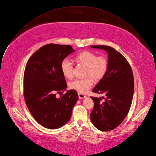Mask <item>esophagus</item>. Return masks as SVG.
Masks as SVG:
<instances>
[{
  "mask_svg": "<svg viewBox=\"0 0 156 156\" xmlns=\"http://www.w3.org/2000/svg\"><path fill=\"white\" fill-rule=\"evenodd\" d=\"M78 95H79V98L80 99H83V98H84L86 97V96H85V94H82V93H78Z\"/></svg>",
  "mask_w": 156,
  "mask_h": 156,
  "instance_id": "34e87169",
  "label": "esophagus"
}]
</instances>
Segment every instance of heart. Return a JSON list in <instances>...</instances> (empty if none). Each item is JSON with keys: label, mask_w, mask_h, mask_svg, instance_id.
<instances>
[{"label": "heart", "mask_w": 156, "mask_h": 156, "mask_svg": "<svg viewBox=\"0 0 156 156\" xmlns=\"http://www.w3.org/2000/svg\"><path fill=\"white\" fill-rule=\"evenodd\" d=\"M77 63L87 66L86 76H91L95 80L102 79L107 73L108 69V60L104 55H97L90 51H83L74 58ZM60 69L65 77L70 79L73 76V65L67 58L63 59L60 64ZM91 77L83 79H75L69 83L71 89L74 90L80 93H85L93 85V80Z\"/></svg>", "instance_id": "1"}]
</instances>
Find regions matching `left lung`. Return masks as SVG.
<instances>
[{
  "mask_svg": "<svg viewBox=\"0 0 156 156\" xmlns=\"http://www.w3.org/2000/svg\"><path fill=\"white\" fill-rule=\"evenodd\" d=\"M105 50L108 54V69L105 76L92 90L105 94L104 99L91 96L94 107L90 113L93 124L101 131L116 128L130 110L134 90L132 68L126 58L114 48L108 46H91Z\"/></svg>",
  "mask_w": 156,
  "mask_h": 156,
  "instance_id": "8db88e82",
  "label": "left lung"
}]
</instances>
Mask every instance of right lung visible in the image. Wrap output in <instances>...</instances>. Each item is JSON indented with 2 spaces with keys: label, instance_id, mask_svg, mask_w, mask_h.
Returning <instances> with one entry per match:
<instances>
[{
  "label": "right lung",
  "instance_id": "right-lung-1",
  "mask_svg": "<svg viewBox=\"0 0 156 156\" xmlns=\"http://www.w3.org/2000/svg\"><path fill=\"white\" fill-rule=\"evenodd\" d=\"M73 52L69 45L48 44L38 49L27 62L23 83L24 100L34 119L46 128L55 129L65 124L78 100L74 90L63 94L67 84L60 64ZM57 93L61 95L59 98H56Z\"/></svg>",
  "mask_w": 156,
  "mask_h": 156
}]
</instances>
